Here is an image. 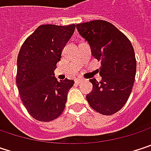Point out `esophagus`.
<instances>
[{
	"label": "esophagus",
	"mask_w": 151,
	"mask_h": 151,
	"mask_svg": "<svg viewBox=\"0 0 151 151\" xmlns=\"http://www.w3.org/2000/svg\"><path fill=\"white\" fill-rule=\"evenodd\" d=\"M84 79L83 78H76L75 79V83H77V84H79L80 82H82Z\"/></svg>",
	"instance_id": "obj_1"
}]
</instances>
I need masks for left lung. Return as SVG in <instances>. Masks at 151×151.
Returning a JSON list of instances; mask_svg holds the SVG:
<instances>
[{"label": "left lung", "mask_w": 151, "mask_h": 151, "mask_svg": "<svg viewBox=\"0 0 151 151\" xmlns=\"http://www.w3.org/2000/svg\"><path fill=\"white\" fill-rule=\"evenodd\" d=\"M76 26L101 65V80L90 79L93 90L86 100L96 112L114 114L126 104L133 88L136 72L134 48L122 32L106 21L94 20Z\"/></svg>", "instance_id": "obj_1"}]
</instances>
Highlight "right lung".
<instances>
[{
    "instance_id": "right-lung-1",
    "label": "right lung",
    "mask_w": 151,
    "mask_h": 151,
    "mask_svg": "<svg viewBox=\"0 0 151 151\" xmlns=\"http://www.w3.org/2000/svg\"><path fill=\"white\" fill-rule=\"evenodd\" d=\"M75 24L39 26L23 43L17 57L16 85L29 114L40 122L58 118L65 109L74 81H58L54 76L63 48L72 37Z\"/></svg>"
}]
</instances>
